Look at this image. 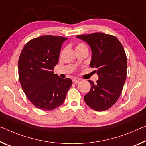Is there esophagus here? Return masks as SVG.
<instances>
[{"mask_svg":"<svg viewBox=\"0 0 146 146\" xmlns=\"http://www.w3.org/2000/svg\"><path fill=\"white\" fill-rule=\"evenodd\" d=\"M72 82H74V83H75V84H77V83H79V82H80V80H78V79H73L72 80Z\"/></svg>","mask_w":146,"mask_h":146,"instance_id":"1","label":"esophagus"}]
</instances>
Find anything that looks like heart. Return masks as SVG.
<instances>
[{
	"mask_svg": "<svg viewBox=\"0 0 146 146\" xmlns=\"http://www.w3.org/2000/svg\"><path fill=\"white\" fill-rule=\"evenodd\" d=\"M87 46L83 43H80L77 45L76 46V50H80V49H82V48H86Z\"/></svg>",
	"mask_w": 146,
	"mask_h": 146,
	"instance_id": "1",
	"label": "heart"
}]
</instances>
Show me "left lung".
I'll list each match as a JSON object with an SVG mask.
<instances>
[{"mask_svg": "<svg viewBox=\"0 0 146 146\" xmlns=\"http://www.w3.org/2000/svg\"><path fill=\"white\" fill-rule=\"evenodd\" d=\"M90 46L91 68L98 75L95 84L88 80L91 89L84 96L87 106L94 110L105 111L117 102L127 78V60L122 44L113 35L95 33L76 36Z\"/></svg>", "mask_w": 146, "mask_h": 146, "instance_id": "left-lung-1", "label": "left lung"}]
</instances>
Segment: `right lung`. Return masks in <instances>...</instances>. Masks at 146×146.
<instances>
[{"mask_svg": "<svg viewBox=\"0 0 146 146\" xmlns=\"http://www.w3.org/2000/svg\"><path fill=\"white\" fill-rule=\"evenodd\" d=\"M67 38L44 35L31 40L23 47L18 60L19 79L30 102L37 108L50 111L64 102L72 84L70 78L54 74L62 44Z\"/></svg>", "mask_w": 146, "mask_h": 146, "instance_id": "1", "label": "right lung"}]
</instances>
